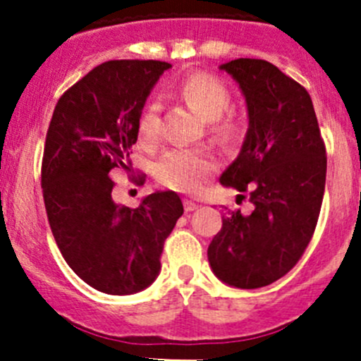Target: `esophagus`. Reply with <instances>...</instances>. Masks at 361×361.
<instances>
[{
	"mask_svg": "<svg viewBox=\"0 0 361 361\" xmlns=\"http://www.w3.org/2000/svg\"><path fill=\"white\" fill-rule=\"evenodd\" d=\"M199 204L194 201H185V212H194V209H197Z\"/></svg>",
	"mask_w": 361,
	"mask_h": 361,
	"instance_id": "esophagus-1",
	"label": "esophagus"
}]
</instances>
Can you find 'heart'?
<instances>
[{
    "label": "heart",
    "mask_w": 361,
    "mask_h": 361,
    "mask_svg": "<svg viewBox=\"0 0 361 361\" xmlns=\"http://www.w3.org/2000/svg\"><path fill=\"white\" fill-rule=\"evenodd\" d=\"M174 95L187 104L195 114L206 120V130L212 141L234 148L247 135V120L231 106V90L222 79L208 72H190L174 86ZM162 134L160 106L148 102L137 120V137L145 146H153ZM215 169V160L199 149H171L155 166V176L166 187L180 192H195L202 178Z\"/></svg>",
    "instance_id": "heart-1"
}]
</instances>
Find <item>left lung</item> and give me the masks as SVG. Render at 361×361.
<instances>
[{
	"label": "left lung",
	"mask_w": 361,
	"mask_h": 361,
	"mask_svg": "<svg viewBox=\"0 0 361 361\" xmlns=\"http://www.w3.org/2000/svg\"><path fill=\"white\" fill-rule=\"evenodd\" d=\"M222 68L247 100L248 132L220 183L247 192L254 209L222 216L208 259L222 282L257 289L289 274L312 240L326 183V146L302 84L264 59H233Z\"/></svg>",
	"instance_id": "8db88e82"
}]
</instances>
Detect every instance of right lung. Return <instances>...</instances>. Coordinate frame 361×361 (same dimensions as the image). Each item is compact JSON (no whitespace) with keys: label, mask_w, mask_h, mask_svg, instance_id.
I'll list each match as a JSON object with an SVG mask.
<instances>
[{"label":"right lung","mask_w":361,"mask_h":361,"mask_svg":"<svg viewBox=\"0 0 361 361\" xmlns=\"http://www.w3.org/2000/svg\"><path fill=\"white\" fill-rule=\"evenodd\" d=\"M169 66L157 59L95 66L59 97L45 135L42 194L52 236L73 274L107 295H132L155 281L164 241L183 215L173 190L149 194L137 208L111 195L113 171L134 173L139 114Z\"/></svg>","instance_id":"add662e5"}]
</instances>
